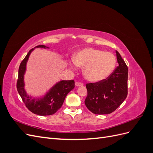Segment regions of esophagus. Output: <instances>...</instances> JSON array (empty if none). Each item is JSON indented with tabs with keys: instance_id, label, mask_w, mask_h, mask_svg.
I'll use <instances>...</instances> for the list:
<instances>
[{
	"instance_id": "esophagus-1",
	"label": "esophagus",
	"mask_w": 153,
	"mask_h": 153,
	"mask_svg": "<svg viewBox=\"0 0 153 153\" xmlns=\"http://www.w3.org/2000/svg\"><path fill=\"white\" fill-rule=\"evenodd\" d=\"M75 85L76 87H82L83 85H84V84H83L82 83H81V82H76L75 83Z\"/></svg>"
}]
</instances>
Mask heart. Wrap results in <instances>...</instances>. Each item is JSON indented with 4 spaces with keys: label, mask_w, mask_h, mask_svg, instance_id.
I'll return each mask as SVG.
<instances>
[{
    "label": "heart",
    "mask_w": 153,
    "mask_h": 153,
    "mask_svg": "<svg viewBox=\"0 0 153 153\" xmlns=\"http://www.w3.org/2000/svg\"><path fill=\"white\" fill-rule=\"evenodd\" d=\"M74 63L69 66L84 67L83 75L91 82H103L112 75L116 66V57L111 52L94 48H85L74 55Z\"/></svg>",
    "instance_id": "b5f03b06"
}]
</instances>
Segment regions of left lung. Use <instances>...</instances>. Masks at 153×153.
<instances>
[{
  "instance_id": "8db88e82",
  "label": "left lung",
  "mask_w": 153,
  "mask_h": 153,
  "mask_svg": "<svg viewBox=\"0 0 153 153\" xmlns=\"http://www.w3.org/2000/svg\"><path fill=\"white\" fill-rule=\"evenodd\" d=\"M117 66L107 79L98 83L87 84V108L94 114H108L121 105L128 95V69L117 51Z\"/></svg>"
}]
</instances>
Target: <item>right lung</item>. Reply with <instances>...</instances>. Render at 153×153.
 I'll list each match as a JSON object with an SVG mask.
<instances>
[{"instance_id": "obj_1", "label": "right lung", "mask_w": 153, "mask_h": 153, "mask_svg": "<svg viewBox=\"0 0 153 153\" xmlns=\"http://www.w3.org/2000/svg\"><path fill=\"white\" fill-rule=\"evenodd\" d=\"M49 48L45 45H38L31 49L21 62L18 69L17 91L30 112L38 115H50L55 114L61 107L67 94L75 87L74 80H61L56 83L43 97L34 98L27 94L25 89L24 75L27 63L30 53L35 48Z\"/></svg>"}]
</instances>
